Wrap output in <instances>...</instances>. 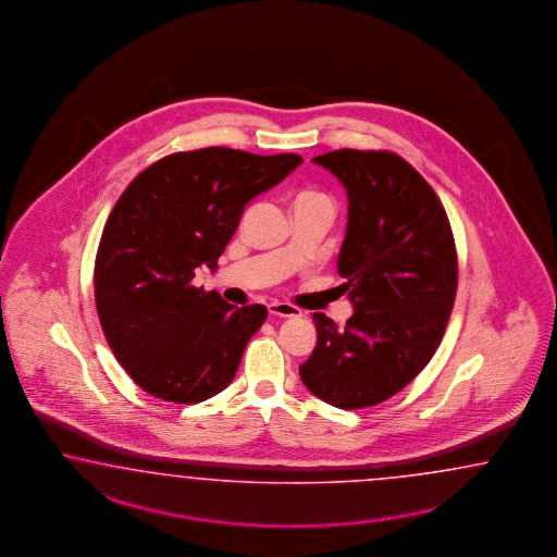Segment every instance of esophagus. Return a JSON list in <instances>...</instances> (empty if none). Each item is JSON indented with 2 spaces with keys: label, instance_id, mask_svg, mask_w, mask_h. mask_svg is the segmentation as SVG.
Returning <instances> with one entry per match:
<instances>
[{
  "label": "esophagus",
  "instance_id": "esophagus-1",
  "mask_svg": "<svg viewBox=\"0 0 557 557\" xmlns=\"http://www.w3.org/2000/svg\"><path fill=\"white\" fill-rule=\"evenodd\" d=\"M268 310H270L271 317H280V318H300L301 317L300 308H296V306H292V304H286V301H270V304H268Z\"/></svg>",
  "mask_w": 557,
  "mask_h": 557
}]
</instances>
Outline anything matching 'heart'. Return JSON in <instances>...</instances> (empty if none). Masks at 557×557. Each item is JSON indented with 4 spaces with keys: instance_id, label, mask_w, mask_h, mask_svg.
Returning a JSON list of instances; mask_svg holds the SVG:
<instances>
[{
    "instance_id": "heart-1",
    "label": "heart",
    "mask_w": 557,
    "mask_h": 557,
    "mask_svg": "<svg viewBox=\"0 0 557 557\" xmlns=\"http://www.w3.org/2000/svg\"><path fill=\"white\" fill-rule=\"evenodd\" d=\"M304 200H326L331 202V198L322 193H314V190H304L300 195L296 196V202H304Z\"/></svg>"
}]
</instances>
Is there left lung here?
Listing matches in <instances>:
<instances>
[{
  "instance_id": "8db88e82",
  "label": "left lung",
  "mask_w": 557,
  "mask_h": 557,
  "mask_svg": "<svg viewBox=\"0 0 557 557\" xmlns=\"http://www.w3.org/2000/svg\"><path fill=\"white\" fill-rule=\"evenodd\" d=\"M345 186L338 273L355 314L338 329L314 312L318 341L301 383L341 409L376 406L434 357L450 318L458 261L432 186L392 151L338 150L312 160Z\"/></svg>"
}]
</instances>
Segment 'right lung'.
<instances>
[{"instance_id": "add662e5", "label": "right lung", "mask_w": 557, "mask_h": 557, "mask_svg": "<svg viewBox=\"0 0 557 557\" xmlns=\"http://www.w3.org/2000/svg\"><path fill=\"white\" fill-rule=\"evenodd\" d=\"M298 153L178 151L146 168L107 219L95 304L115 359L144 392L198 404L223 392L268 308L193 286L216 270L249 200L301 164Z\"/></svg>"}]
</instances>
